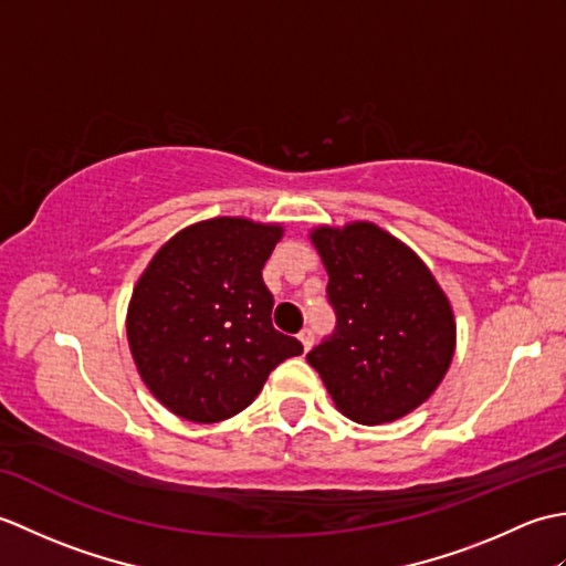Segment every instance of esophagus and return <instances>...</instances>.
I'll list each match as a JSON object with an SVG mask.
<instances>
[{
  "label": "esophagus",
  "instance_id": "obj_1",
  "mask_svg": "<svg viewBox=\"0 0 566 566\" xmlns=\"http://www.w3.org/2000/svg\"><path fill=\"white\" fill-rule=\"evenodd\" d=\"M298 340H302L304 350L308 353V350H311V345H314V333H311V328H304L302 333H298Z\"/></svg>",
  "mask_w": 566,
  "mask_h": 566
}]
</instances>
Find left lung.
I'll return each instance as SVG.
<instances>
[{
    "label": "left lung",
    "instance_id": "8db88e82",
    "mask_svg": "<svg viewBox=\"0 0 566 566\" xmlns=\"http://www.w3.org/2000/svg\"><path fill=\"white\" fill-rule=\"evenodd\" d=\"M335 331L306 355L338 411L391 423L438 389L454 355V316L426 262L379 226H321Z\"/></svg>",
    "mask_w": 566,
    "mask_h": 566
}]
</instances>
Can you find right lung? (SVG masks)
<instances>
[{
    "instance_id": "right-lung-1",
    "label": "right lung",
    "mask_w": 566,
    "mask_h": 566,
    "mask_svg": "<svg viewBox=\"0 0 566 566\" xmlns=\"http://www.w3.org/2000/svg\"><path fill=\"white\" fill-rule=\"evenodd\" d=\"M284 228L209 219L155 252L130 296L126 333L140 379L191 423L243 411L286 357L304 353L274 331V298L262 268Z\"/></svg>"
}]
</instances>
